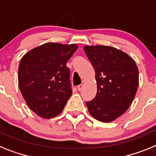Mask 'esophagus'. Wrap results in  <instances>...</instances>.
<instances>
[{
  "label": "esophagus",
  "instance_id": "34e87169",
  "mask_svg": "<svg viewBox=\"0 0 156 156\" xmlns=\"http://www.w3.org/2000/svg\"><path fill=\"white\" fill-rule=\"evenodd\" d=\"M84 83H85V81H83V83H81V84H80L77 86V89H78V90H82L83 87V86H84Z\"/></svg>",
  "mask_w": 156,
  "mask_h": 156
}]
</instances>
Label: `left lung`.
<instances>
[{"instance_id": "obj_1", "label": "left lung", "mask_w": 156, "mask_h": 156, "mask_svg": "<svg viewBox=\"0 0 156 156\" xmlns=\"http://www.w3.org/2000/svg\"><path fill=\"white\" fill-rule=\"evenodd\" d=\"M95 71L97 94L87 101L88 111L98 120L109 122L124 113L137 93L139 72L127 54L110 46L83 48Z\"/></svg>"}]
</instances>
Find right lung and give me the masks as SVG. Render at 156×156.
<instances>
[{
	"mask_svg": "<svg viewBox=\"0 0 156 156\" xmlns=\"http://www.w3.org/2000/svg\"><path fill=\"white\" fill-rule=\"evenodd\" d=\"M76 44L49 42L32 49L19 66V87L29 108L44 119L62 112L72 95L70 70L66 62Z\"/></svg>",
	"mask_w": 156,
	"mask_h": 156,
	"instance_id": "1",
	"label": "right lung"
}]
</instances>
